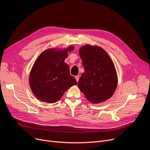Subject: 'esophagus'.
<instances>
[{
    "mask_svg": "<svg viewBox=\"0 0 150 150\" xmlns=\"http://www.w3.org/2000/svg\"><path fill=\"white\" fill-rule=\"evenodd\" d=\"M79 76L78 75V76H75V79H76V81L77 82H78V81H79Z\"/></svg>",
    "mask_w": 150,
    "mask_h": 150,
    "instance_id": "esophagus-1",
    "label": "esophagus"
}]
</instances>
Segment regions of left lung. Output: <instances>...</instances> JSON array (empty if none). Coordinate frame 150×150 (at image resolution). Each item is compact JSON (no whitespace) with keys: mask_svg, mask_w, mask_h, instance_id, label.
<instances>
[{"mask_svg":"<svg viewBox=\"0 0 150 150\" xmlns=\"http://www.w3.org/2000/svg\"><path fill=\"white\" fill-rule=\"evenodd\" d=\"M85 72L78 82L86 98L93 103H100L113 95L117 85V75L109 55L97 46L86 45L79 50Z\"/></svg>","mask_w":150,"mask_h":150,"instance_id":"8db88e82","label":"left lung"}]
</instances>
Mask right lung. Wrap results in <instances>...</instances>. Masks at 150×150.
<instances>
[{
	"label": "right lung",
	"mask_w": 150,
	"mask_h": 150,
	"mask_svg": "<svg viewBox=\"0 0 150 150\" xmlns=\"http://www.w3.org/2000/svg\"><path fill=\"white\" fill-rule=\"evenodd\" d=\"M74 49V46L63 49L51 48L39 55L29 77L30 87L37 99L47 103H56L67 90L77 84L65 62L68 52Z\"/></svg>",
	"instance_id": "obj_1"
}]
</instances>
